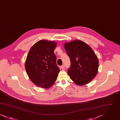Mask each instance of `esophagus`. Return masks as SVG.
Returning a JSON list of instances; mask_svg holds the SVG:
<instances>
[{
    "instance_id": "obj_1",
    "label": "esophagus",
    "mask_w": 120,
    "mask_h": 120,
    "mask_svg": "<svg viewBox=\"0 0 120 120\" xmlns=\"http://www.w3.org/2000/svg\"><path fill=\"white\" fill-rule=\"evenodd\" d=\"M61 68L62 69H63V70H64V69H65V66L64 65H63L62 66H61Z\"/></svg>"
}]
</instances>
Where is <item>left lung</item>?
Segmentation results:
<instances>
[{
	"label": "left lung",
	"instance_id": "8db88e82",
	"mask_svg": "<svg viewBox=\"0 0 120 120\" xmlns=\"http://www.w3.org/2000/svg\"><path fill=\"white\" fill-rule=\"evenodd\" d=\"M64 47L71 60L68 73L71 80L79 86L90 82L98 68V58L91 47L80 40L66 43Z\"/></svg>",
	"mask_w": 120,
	"mask_h": 120
}]
</instances>
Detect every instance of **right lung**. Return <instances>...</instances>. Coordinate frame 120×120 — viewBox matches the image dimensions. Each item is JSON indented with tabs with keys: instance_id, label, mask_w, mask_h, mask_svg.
<instances>
[{
	"instance_id": "right-lung-1",
	"label": "right lung",
	"mask_w": 120,
	"mask_h": 120,
	"mask_svg": "<svg viewBox=\"0 0 120 120\" xmlns=\"http://www.w3.org/2000/svg\"><path fill=\"white\" fill-rule=\"evenodd\" d=\"M57 43L40 40L31 48L25 62L29 78L36 86L49 88L57 80L60 71L54 50Z\"/></svg>"
}]
</instances>
